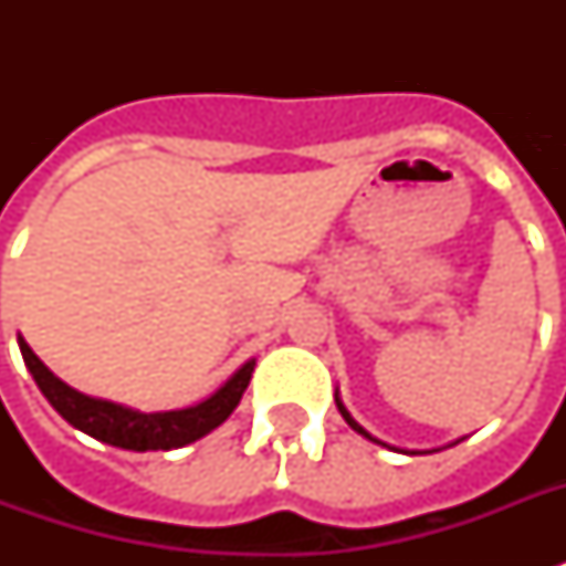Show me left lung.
<instances>
[{
    "instance_id": "1",
    "label": "left lung",
    "mask_w": 566,
    "mask_h": 566,
    "mask_svg": "<svg viewBox=\"0 0 566 566\" xmlns=\"http://www.w3.org/2000/svg\"><path fill=\"white\" fill-rule=\"evenodd\" d=\"M335 402H337V411H340V417H344V420L349 422V429H353V431H358V434H361V438H367V440H373V443H378V447H387V449H394V452H405V455H426V452H440V449H399V447H390V443H385V440L373 438L370 431L364 429L361 422L355 420L353 413L346 411V405L340 402V394H335Z\"/></svg>"
}]
</instances>
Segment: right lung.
Returning a JSON list of instances; mask_svg holds the SVG:
<instances>
[{
  "instance_id": "add662e5",
  "label": "right lung",
  "mask_w": 566,
  "mask_h": 566,
  "mask_svg": "<svg viewBox=\"0 0 566 566\" xmlns=\"http://www.w3.org/2000/svg\"><path fill=\"white\" fill-rule=\"evenodd\" d=\"M20 344L22 361L38 381L40 394L46 396L49 405L64 417L73 429L91 434V438L108 443V447L132 449V452H153V449H179L188 447L193 440L205 438L208 431L229 420V413L238 408L240 396L249 387V378L255 370V358H249L234 376L222 387H217L208 399L176 408V411H137L128 405L99 399L75 390L66 381L49 370L38 355L31 353V346L17 337Z\"/></svg>"
}]
</instances>
